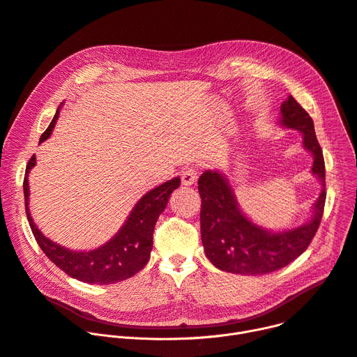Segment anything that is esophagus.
<instances>
[{"label": "esophagus", "instance_id": "esophagus-1", "mask_svg": "<svg viewBox=\"0 0 357 357\" xmlns=\"http://www.w3.org/2000/svg\"><path fill=\"white\" fill-rule=\"evenodd\" d=\"M199 177V172L196 167H190V169H185L181 174V181L184 185H192L197 181Z\"/></svg>", "mask_w": 357, "mask_h": 357}]
</instances>
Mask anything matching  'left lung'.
Segmentation results:
<instances>
[{
  "mask_svg": "<svg viewBox=\"0 0 357 357\" xmlns=\"http://www.w3.org/2000/svg\"><path fill=\"white\" fill-rule=\"evenodd\" d=\"M281 123L303 134L304 149L314 157L312 174L323 184L320 197L314 204V213L308 223L272 234L241 212L225 176L219 172H204L199 178L200 232L204 254L215 266L230 274L255 277L287 266L308 248L320 226L326 203V169L314 122L289 95L281 105Z\"/></svg>",
  "mask_w": 357,
  "mask_h": 357,
  "instance_id": "obj_1",
  "label": "left lung"
}]
</instances>
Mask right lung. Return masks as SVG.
<instances>
[{
	"label": "right lung",
	"mask_w": 357,
	"mask_h": 357,
	"mask_svg": "<svg viewBox=\"0 0 357 357\" xmlns=\"http://www.w3.org/2000/svg\"><path fill=\"white\" fill-rule=\"evenodd\" d=\"M56 111L49 128L43 132L40 142L47 139L54 128L59 118ZM36 165V157L29 160L24 176V202L26 215L31 227V232L43 250L45 255L63 272L75 280L88 284L107 285L128 280L141 271L150 259L153 249V234L158 216L167 206L170 195L180 185V177H174L153 188L144 195L132 208L127 222L122 225L119 232L105 245L89 252H76L65 246H60L47 239L40 232L33 222L29 211V173Z\"/></svg>",
	"instance_id": "obj_1"
}]
</instances>
